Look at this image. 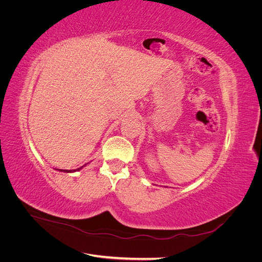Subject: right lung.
<instances>
[{
  "mask_svg": "<svg viewBox=\"0 0 262 262\" xmlns=\"http://www.w3.org/2000/svg\"><path fill=\"white\" fill-rule=\"evenodd\" d=\"M83 167V166H82ZM82 167H80V168H77V169H75V170H66V169H59L60 171H64V172H73V171H76V170H80Z\"/></svg>",
  "mask_w": 262,
  "mask_h": 262,
  "instance_id": "1",
  "label": "right lung"
}]
</instances>
